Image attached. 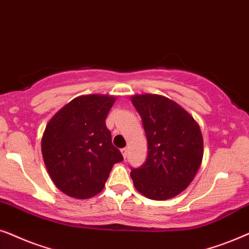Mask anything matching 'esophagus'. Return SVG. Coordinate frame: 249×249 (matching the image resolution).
I'll return each instance as SVG.
<instances>
[{"label": "esophagus", "instance_id": "34e87169", "mask_svg": "<svg viewBox=\"0 0 249 249\" xmlns=\"http://www.w3.org/2000/svg\"><path fill=\"white\" fill-rule=\"evenodd\" d=\"M121 152H122L123 157H124V158H126V157H127V152H128V149H127V148H123V149H121Z\"/></svg>", "mask_w": 249, "mask_h": 249}]
</instances>
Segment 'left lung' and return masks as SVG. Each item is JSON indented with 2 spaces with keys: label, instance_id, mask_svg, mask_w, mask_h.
<instances>
[{
  "label": "left lung",
  "instance_id": "left-lung-1",
  "mask_svg": "<svg viewBox=\"0 0 249 249\" xmlns=\"http://www.w3.org/2000/svg\"><path fill=\"white\" fill-rule=\"evenodd\" d=\"M131 101L141 116L148 141L145 163L132 168L134 187L149 199L178 196L191 183L203 161L199 124L164 95L135 94Z\"/></svg>",
  "mask_w": 249,
  "mask_h": 249
}]
</instances>
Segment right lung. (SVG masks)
I'll use <instances>...</instances> for the list:
<instances>
[{
    "instance_id": "add662e5",
    "label": "right lung",
    "mask_w": 249,
    "mask_h": 249,
    "mask_svg": "<svg viewBox=\"0 0 249 249\" xmlns=\"http://www.w3.org/2000/svg\"><path fill=\"white\" fill-rule=\"evenodd\" d=\"M116 97L88 94L72 99L50 119L42 137L48 173L69 197L88 199L105 187L112 166L123 160L106 118Z\"/></svg>"
}]
</instances>
